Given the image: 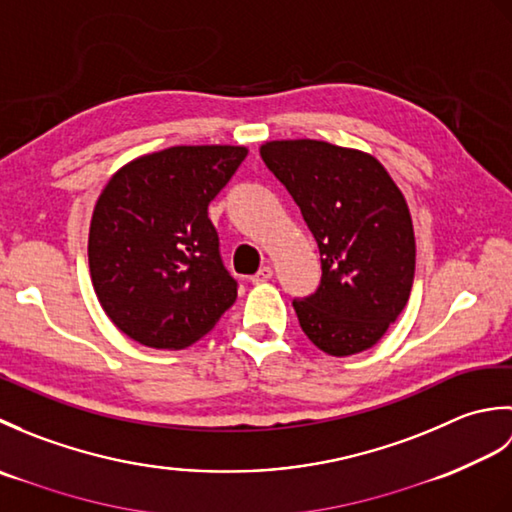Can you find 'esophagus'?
I'll return each instance as SVG.
<instances>
[{
    "label": "esophagus",
    "instance_id": "obj_1",
    "mask_svg": "<svg viewBox=\"0 0 512 512\" xmlns=\"http://www.w3.org/2000/svg\"><path fill=\"white\" fill-rule=\"evenodd\" d=\"M268 279H273V268L270 266H262L253 277H250L253 284H264V281H268Z\"/></svg>",
    "mask_w": 512,
    "mask_h": 512
}]
</instances>
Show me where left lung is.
I'll return each mask as SVG.
<instances>
[{
  "mask_svg": "<svg viewBox=\"0 0 512 512\" xmlns=\"http://www.w3.org/2000/svg\"><path fill=\"white\" fill-rule=\"evenodd\" d=\"M266 167L301 209L321 253V286L292 301L301 330L330 356L374 347L407 306L416 239L405 195L361 149L268 140Z\"/></svg>",
  "mask_w": 512,
  "mask_h": 512,
  "instance_id": "1",
  "label": "left lung"
}]
</instances>
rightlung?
Returning <instances> with one entry per match:
<instances>
[{
    "instance_id": "right-lung-1",
    "label": "right lung",
    "mask_w": 512,
    "mask_h": 512,
    "mask_svg": "<svg viewBox=\"0 0 512 512\" xmlns=\"http://www.w3.org/2000/svg\"><path fill=\"white\" fill-rule=\"evenodd\" d=\"M246 156L242 145H178L129 160L105 184L90 222V277L132 341L184 350L235 303L209 204Z\"/></svg>"
}]
</instances>
